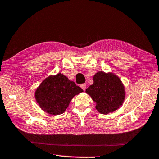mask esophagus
<instances>
[{
  "label": "esophagus",
  "mask_w": 159,
  "mask_h": 159,
  "mask_svg": "<svg viewBox=\"0 0 159 159\" xmlns=\"http://www.w3.org/2000/svg\"><path fill=\"white\" fill-rule=\"evenodd\" d=\"M80 87L83 89L84 91L86 89V84H80Z\"/></svg>",
  "instance_id": "1"
}]
</instances>
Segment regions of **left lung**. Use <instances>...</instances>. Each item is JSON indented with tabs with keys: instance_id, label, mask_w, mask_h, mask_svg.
I'll use <instances>...</instances> for the list:
<instances>
[{
	"instance_id": "1",
	"label": "left lung",
	"mask_w": 159,
	"mask_h": 159,
	"mask_svg": "<svg viewBox=\"0 0 159 159\" xmlns=\"http://www.w3.org/2000/svg\"><path fill=\"white\" fill-rule=\"evenodd\" d=\"M86 93L96 103L95 108L103 114L115 111L123 104L125 88L120 79L113 73L98 72L93 76V84Z\"/></svg>"
}]
</instances>
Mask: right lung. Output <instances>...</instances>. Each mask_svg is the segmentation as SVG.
<instances>
[{
	"label": "right lung",
	"instance_id": "1",
	"mask_svg": "<svg viewBox=\"0 0 159 159\" xmlns=\"http://www.w3.org/2000/svg\"><path fill=\"white\" fill-rule=\"evenodd\" d=\"M83 91L75 82L59 73L43 81L35 91V98L44 111L58 115L65 112L75 95Z\"/></svg>",
	"mask_w": 159,
	"mask_h": 159
}]
</instances>
